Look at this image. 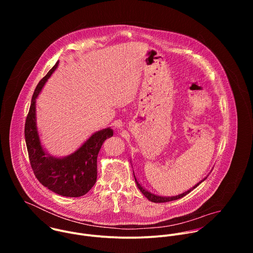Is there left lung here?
<instances>
[{
	"instance_id": "obj_1",
	"label": "left lung",
	"mask_w": 253,
	"mask_h": 253,
	"mask_svg": "<svg viewBox=\"0 0 253 253\" xmlns=\"http://www.w3.org/2000/svg\"><path fill=\"white\" fill-rule=\"evenodd\" d=\"M211 172V171H210ZM210 174V173H209ZM208 174V175H209ZM133 175H134V177H135V182H136V184H137V186H138V188H139V190L142 192V194L145 196L148 200H150V201H152V202H155V203H163V202H168V201H173V200H176V199H179V198H182L183 196H185L186 194H188L189 192H191L194 188H196L202 181H204V180L207 178V176L206 177H204L202 180H200V181L197 183V184H195L192 188H190L189 190H187V191H185V192H183V193H181V194H178V195H176V196H159V195H156V194H153V193H151L150 191H148L147 189H145L144 188L139 182H138V180H137V178H136V176H135V174H134V171H133Z\"/></svg>"
}]
</instances>
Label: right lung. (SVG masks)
Instances as JSON below:
<instances>
[{
	"label": "right lung",
	"mask_w": 253,
	"mask_h": 253,
	"mask_svg": "<svg viewBox=\"0 0 253 253\" xmlns=\"http://www.w3.org/2000/svg\"><path fill=\"white\" fill-rule=\"evenodd\" d=\"M58 64L59 61L39 82L33 94L25 124L26 145L34 174L42 185L62 196L80 197L96 183L98 153L103 142L113 136V130L108 127L96 131L76 151L64 157L53 156L44 148L37 126L36 100Z\"/></svg>",
	"instance_id": "1"
}]
</instances>
